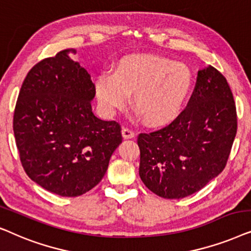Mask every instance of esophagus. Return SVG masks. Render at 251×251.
<instances>
[{
  "label": "esophagus",
  "mask_w": 251,
  "mask_h": 251,
  "mask_svg": "<svg viewBox=\"0 0 251 251\" xmlns=\"http://www.w3.org/2000/svg\"><path fill=\"white\" fill-rule=\"evenodd\" d=\"M122 134L124 139H133L135 136V133L127 127H124L122 129Z\"/></svg>",
  "instance_id": "obj_1"
}]
</instances>
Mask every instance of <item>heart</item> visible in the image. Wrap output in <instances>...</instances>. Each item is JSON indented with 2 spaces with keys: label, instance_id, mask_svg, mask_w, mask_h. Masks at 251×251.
Returning a JSON list of instances; mask_svg holds the SVG:
<instances>
[{
  "label": "heart",
  "instance_id": "obj_1",
  "mask_svg": "<svg viewBox=\"0 0 251 251\" xmlns=\"http://www.w3.org/2000/svg\"><path fill=\"white\" fill-rule=\"evenodd\" d=\"M192 70L181 62L153 55H136L119 61L113 72L95 80V95L103 111L123 109L133 94L132 104L146 124L164 126L173 122L192 91Z\"/></svg>",
  "mask_w": 251,
  "mask_h": 251
}]
</instances>
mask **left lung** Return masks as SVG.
Segmentation results:
<instances>
[{
	"mask_svg": "<svg viewBox=\"0 0 251 251\" xmlns=\"http://www.w3.org/2000/svg\"><path fill=\"white\" fill-rule=\"evenodd\" d=\"M236 109L225 76L200 70L187 108L169 126L141 133L140 178L164 199L199 192L225 168L236 134Z\"/></svg>",
	"mask_w": 251,
	"mask_h": 251,
	"instance_id": "obj_1",
	"label": "left lung"
}]
</instances>
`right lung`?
<instances>
[{"label": "right lung", "instance_id": "1", "mask_svg": "<svg viewBox=\"0 0 251 251\" xmlns=\"http://www.w3.org/2000/svg\"><path fill=\"white\" fill-rule=\"evenodd\" d=\"M65 49L33 66L23 82L13 133L25 172L59 196L75 198L98 185L122 143L119 124L92 111L95 85Z\"/></svg>", "mask_w": 251, "mask_h": 251}]
</instances>
